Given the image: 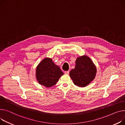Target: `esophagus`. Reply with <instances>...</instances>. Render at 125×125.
<instances>
[{
	"label": "esophagus",
	"mask_w": 125,
	"mask_h": 125,
	"mask_svg": "<svg viewBox=\"0 0 125 125\" xmlns=\"http://www.w3.org/2000/svg\"><path fill=\"white\" fill-rule=\"evenodd\" d=\"M64 73L66 75H68L69 73V71H65L64 72Z\"/></svg>",
	"instance_id": "1"
}]
</instances>
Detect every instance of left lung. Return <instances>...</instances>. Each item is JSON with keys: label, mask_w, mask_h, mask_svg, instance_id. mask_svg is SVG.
<instances>
[{"label": "left lung", "mask_w": 125, "mask_h": 125, "mask_svg": "<svg viewBox=\"0 0 125 125\" xmlns=\"http://www.w3.org/2000/svg\"><path fill=\"white\" fill-rule=\"evenodd\" d=\"M75 68L69 73L74 84L84 87L92 82L96 76V68L90 58L86 55L77 57Z\"/></svg>", "instance_id": "left-lung-1"}]
</instances>
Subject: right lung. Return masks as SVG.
<instances>
[{"mask_svg":"<svg viewBox=\"0 0 125 125\" xmlns=\"http://www.w3.org/2000/svg\"><path fill=\"white\" fill-rule=\"evenodd\" d=\"M64 74L59 66L56 65L51 58H45L37 66L36 77L38 83L47 88L56 84Z\"/></svg>","mask_w":125,"mask_h":125,"instance_id":"right-lung-1","label":"right lung"}]
</instances>
